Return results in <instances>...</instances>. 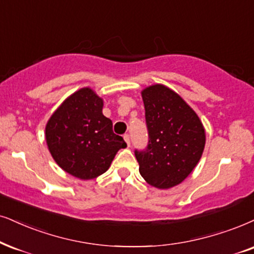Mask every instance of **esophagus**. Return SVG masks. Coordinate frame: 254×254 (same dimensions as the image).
Masks as SVG:
<instances>
[{
  "label": "esophagus",
  "mask_w": 254,
  "mask_h": 254,
  "mask_svg": "<svg viewBox=\"0 0 254 254\" xmlns=\"http://www.w3.org/2000/svg\"><path fill=\"white\" fill-rule=\"evenodd\" d=\"M124 140H125V143L127 144V146H130V144H131V142H130V136L129 134H124Z\"/></svg>",
  "instance_id": "34e87169"
}]
</instances>
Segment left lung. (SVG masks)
Returning a JSON list of instances; mask_svg holds the SVG:
<instances>
[{"label": "left lung", "mask_w": 254, "mask_h": 254, "mask_svg": "<svg viewBox=\"0 0 254 254\" xmlns=\"http://www.w3.org/2000/svg\"><path fill=\"white\" fill-rule=\"evenodd\" d=\"M149 143L134 150L140 176L157 189L181 184L203 155L205 129L190 105L168 86L142 91Z\"/></svg>", "instance_id": "left-lung-1"}]
</instances>
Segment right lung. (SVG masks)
<instances>
[{"mask_svg": "<svg viewBox=\"0 0 254 254\" xmlns=\"http://www.w3.org/2000/svg\"><path fill=\"white\" fill-rule=\"evenodd\" d=\"M102 109L103 99L92 89L82 88L57 108L46 127L53 158L61 169L83 181L104 173L118 150L127 147Z\"/></svg>", "mask_w": 254, "mask_h": 254, "instance_id": "add662e5", "label": "right lung"}]
</instances>
